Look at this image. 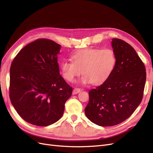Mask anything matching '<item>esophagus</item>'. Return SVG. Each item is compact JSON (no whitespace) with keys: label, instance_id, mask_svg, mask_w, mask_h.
Masks as SVG:
<instances>
[{"label":"esophagus","instance_id":"34e87169","mask_svg":"<svg viewBox=\"0 0 153 153\" xmlns=\"http://www.w3.org/2000/svg\"><path fill=\"white\" fill-rule=\"evenodd\" d=\"M80 92V89H79V88L76 87L73 91V94H76L78 93H79Z\"/></svg>","mask_w":153,"mask_h":153}]
</instances>
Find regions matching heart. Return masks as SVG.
<instances>
[{
	"instance_id": "b5f03b06",
	"label": "heart",
	"mask_w": 153,
	"mask_h": 153,
	"mask_svg": "<svg viewBox=\"0 0 153 153\" xmlns=\"http://www.w3.org/2000/svg\"><path fill=\"white\" fill-rule=\"evenodd\" d=\"M72 61H63L61 63L62 75L64 79L73 82L76 76L82 73L81 82L84 84H103L112 75L116 57L110 48H85L78 51L73 55Z\"/></svg>"
}]
</instances>
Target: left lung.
Returning <instances> with one entry per match:
<instances>
[{
  "instance_id": "1",
  "label": "left lung",
  "mask_w": 153,
  "mask_h": 153,
  "mask_svg": "<svg viewBox=\"0 0 153 153\" xmlns=\"http://www.w3.org/2000/svg\"><path fill=\"white\" fill-rule=\"evenodd\" d=\"M116 64L103 84L89 92L87 117L101 126L124 121L141 103L146 80V68L135 50L123 40L114 38Z\"/></svg>"
}]
</instances>
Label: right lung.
<instances>
[{"label":"right lung","mask_w":153,"mask_h":153,"mask_svg":"<svg viewBox=\"0 0 153 153\" xmlns=\"http://www.w3.org/2000/svg\"><path fill=\"white\" fill-rule=\"evenodd\" d=\"M61 45L38 39L23 48L10 68V98L20 116L27 123L47 126L62 116L72 94L59 73L57 54Z\"/></svg>","instance_id":"add662e5"}]
</instances>
